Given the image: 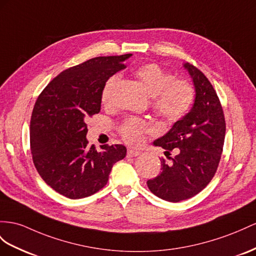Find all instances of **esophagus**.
Wrapping results in <instances>:
<instances>
[{"label":"esophagus","mask_w":256,"mask_h":256,"mask_svg":"<svg viewBox=\"0 0 256 256\" xmlns=\"http://www.w3.org/2000/svg\"><path fill=\"white\" fill-rule=\"evenodd\" d=\"M140 154H142L140 152H137V150H135V149H128L126 156H128V158H133V156H137Z\"/></svg>","instance_id":"esophagus-1"}]
</instances>
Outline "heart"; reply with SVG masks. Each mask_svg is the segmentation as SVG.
I'll return each mask as SVG.
<instances>
[{"label":"heart","instance_id":"b5f03b06","mask_svg":"<svg viewBox=\"0 0 256 256\" xmlns=\"http://www.w3.org/2000/svg\"><path fill=\"white\" fill-rule=\"evenodd\" d=\"M134 76L152 96L154 111L168 122H176L185 116L192 109L196 98L192 83L184 78L175 76L160 64L147 62L140 64L134 70ZM119 82L118 76H110L102 90L100 100L104 106L114 104V95ZM152 124L138 118H128L119 126L121 138L133 146H140L145 140L146 134L152 133Z\"/></svg>","mask_w":256,"mask_h":256}]
</instances>
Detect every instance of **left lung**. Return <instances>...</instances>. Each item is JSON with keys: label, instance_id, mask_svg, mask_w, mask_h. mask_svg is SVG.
I'll return each mask as SVG.
<instances>
[{"label": "left lung", "instance_id": "8db88e82", "mask_svg": "<svg viewBox=\"0 0 256 256\" xmlns=\"http://www.w3.org/2000/svg\"><path fill=\"white\" fill-rule=\"evenodd\" d=\"M184 66L194 84V107L154 142L166 154L175 149L178 154L170 158L171 163L160 158V174L147 182L150 192L170 202L192 198L208 185L220 164L226 132L224 111L213 85L194 64Z\"/></svg>", "mask_w": 256, "mask_h": 256}]
</instances>
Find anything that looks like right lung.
<instances>
[{
    "label": "right lung",
    "mask_w": 256,
    "mask_h": 256,
    "mask_svg": "<svg viewBox=\"0 0 256 256\" xmlns=\"http://www.w3.org/2000/svg\"><path fill=\"white\" fill-rule=\"evenodd\" d=\"M130 54L92 58L60 72L38 95L30 120V150L42 180L69 199L86 198L106 186L112 166L126 156L123 145L86 140L85 121L100 111L104 84Z\"/></svg>",
    "instance_id": "right-lung-1"
}]
</instances>
